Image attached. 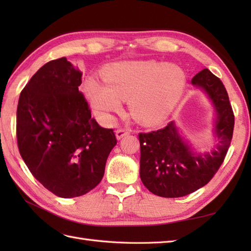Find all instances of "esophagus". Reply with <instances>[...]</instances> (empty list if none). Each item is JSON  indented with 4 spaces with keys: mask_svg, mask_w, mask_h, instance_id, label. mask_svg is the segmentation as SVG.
Masks as SVG:
<instances>
[{
    "mask_svg": "<svg viewBox=\"0 0 251 251\" xmlns=\"http://www.w3.org/2000/svg\"><path fill=\"white\" fill-rule=\"evenodd\" d=\"M129 134H130L129 128H119V129H116V131H115V136L119 140L122 139L123 137H125V136L129 135Z\"/></svg>",
    "mask_w": 251,
    "mask_h": 251,
    "instance_id": "1",
    "label": "esophagus"
}]
</instances>
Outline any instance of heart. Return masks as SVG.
Instances as JSON below:
<instances>
[{
  "label": "heart",
  "mask_w": 251,
  "mask_h": 251,
  "mask_svg": "<svg viewBox=\"0 0 251 251\" xmlns=\"http://www.w3.org/2000/svg\"><path fill=\"white\" fill-rule=\"evenodd\" d=\"M104 83L89 77L84 83L89 103L104 119L129 100L132 116L146 125L166 120L182 95L185 75L177 66L156 61L119 62L103 70Z\"/></svg>",
  "instance_id": "b5f03b06"
}]
</instances>
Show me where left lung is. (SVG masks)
<instances>
[{
	"instance_id": "8db88e82",
	"label": "left lung",
	"mask_w": 251,
	"mask_h": 251,
	"mask_svg": "<svg viewBox=\"0 0 251 251\" xmlns=\"http://www.w3.org/2000/svg\"><path fill=\"white\" fill-rule=\"evenodd\" d=\"M209 96L217 114L219 145L211 153L197 154L178 134L174 122L151 132H140V178L146 188L162 197H181L206 185L220 168L231 145L234 113L225 85L208 69L192 78Z\"/></svg>"
}]
</instances>
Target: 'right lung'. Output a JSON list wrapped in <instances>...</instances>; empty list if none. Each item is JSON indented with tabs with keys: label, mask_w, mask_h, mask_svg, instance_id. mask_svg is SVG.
Segmentation results:
<instances>
[{
	"label": "right lung",
	"mask_w": 251,
	"mask_h": 251,
	"mask_svg": "<svg viewBox=\"0 0 251 251\" xmlns=\"http://www.w3.org/2000/svg\"><path fill=\"white\" fill-rule=\"evenodd\" d=\"M81 84L82 72L66 57L51 60L30 78L17 106L20 155L33 177L63 199L99 184L117 142L113 129L92 117Z\"/></svg>",
	"instance_id": "add662e5"
}]
</instances>
